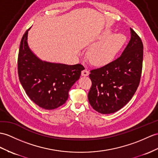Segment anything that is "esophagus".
I'll return each instance as SVG.
<instances>
[{
    "label": "esophagus",
    "instance_id": "esophagus-1",
    "mask_svg": "<svg viewBox=\"0 0 158 158\" xmlns=\"http://www.w3.org/2000/svg\"><path fill=\"white\" fill-rule=\"evenodd\" d=\"M81 74L82 76H88V74H89V72H88L87 69H84V70L82 71Z\"/></svg>",
    "mask_w": 158,
    "mask_h": 158
}]
</instances>
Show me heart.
<instances>
[{
    "instance_id": "b5f03b06",
    "label": "heart",
    "mask_w": 158,
    "mask_h": 158,
    "mask_svg": "<svg viewBox=\"0 0 158 158\" xmlns=\"http://www.w3.org/2000/svg\"><path fill=\"white\" fill-rule=\"evenodd\" d=\"M100 41L90 50L88 57L97 66H104L111 62L125 42V37L120 33L112 34L106 29L98 37Z\"/></svg>"
}]
</instances>
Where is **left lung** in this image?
I'll use <instances>...</instances> for the list:
<instances>
[{"label":"left lung","instance_id":"obj_1","mask_svg":"<svg viewBox=\"0 0 158 158\" xmlns=\"http://www.w3.org/2000/svg\"><path fill=\"white\" fill-rule=\"evenodd\" d=\"M131 40L121 56L106 66L90 71L92 86L88 101L96 111L110 114L122 109L132 98L139 86L143 45L130 28Z\"/></svg>","mask_w":158,"mask_h":158}]
</instances>
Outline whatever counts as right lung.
Listing matches in <instances>:
<instances>
[{"label": "right lung", "instance_id": "1", "mask_svg": "<svg viewBox=\"0 0 158 158\" xmlns=\"http://www.w3.org/2000/svg\"><path fill=\"white\" fill-rule=\"evenodd\" d=\"M23 36L18 57V74L29 98L41 108L52 110L66 102L68 92L80 78L81 64L52 63L40 59L28 45V31Z\"/></svg>", "mask_w": 158, "mask_h": 158}]
</instances>
